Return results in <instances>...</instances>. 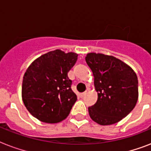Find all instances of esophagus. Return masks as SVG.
I'll list each match as a JSON object with an SVG mask.
<instances>
[{
  "label": "esophagus",
  "mask_w": 151,
  "mask_h": 151,
  "mask_svg": "<svg viewBox=\"0 0 151 151\" xmlns=\"http://www.w3.org/2000/svg\"><path fill=\"white\" fill-rule=\"evenodd\" d=\"M86 94H87V92H86V91H85V92H81V93L80 94V97L83 98V97L85 96V95H86Z\"/></svg>",
  "instance_id": "34e87169"
}]
</instances>
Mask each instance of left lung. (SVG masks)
I'll use <instances>...</instances> for the list:
<instances>
[{
	"label": "left lung",
	"mask_w": 151,
	"mask_h": 151,
	"mask_svg": "<svg viewBox=\"0 0 151 151\" xmlns=\"http://www.w3.org/2000/svg\"><path fill=\"white\" fill-rule=\"evenodd\" d=\"M98 92L90 117L101 125L117 123L133 110L138 100V78L134 70L111 55L88 53L85 57Z\"/></svg>",
	"instance_id": "left-lung-1"
}]
</instances>
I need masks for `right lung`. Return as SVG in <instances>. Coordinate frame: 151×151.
I'll return each mask as SVG.
<instances>
[{"label":"right lung","instance_id":"right-lung-1","mask_svg":"<svg viewBox=\"0 0 151 151\" xmlns=\"http://www.w3.org/2000/svg\"><path fill=\"white\" fill-rule=\"evenodd\" d=\"M77 59L76 53L56 49L30 64L22 80V96L25 106L34 117L55 124L68 117L78 99L68 78Z\"/></svg>","mask_w":151,"mask_h":151}]
</instances>
